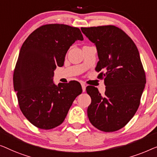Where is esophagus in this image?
Here are the masks:
<instances>
[{
	"label": "esophagus",
	"instance_id": "obj_1",
	"mask_svg": "<svg viewBox=\"0 0 157 157\" xmlns=\"http://www.w3.org/2000/svg\"><path fill=\"white\" fill-rule=\"evenodd\" d=\"M82 92H85L86 90V85L84 83H82Z\"/></svg>",
	"mask_w": 157,
	"mask_h": 157
}]
</instances>
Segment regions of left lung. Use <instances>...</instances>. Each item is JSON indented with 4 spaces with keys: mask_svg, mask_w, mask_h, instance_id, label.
Segmentation results:
<instances>
[{
    "mask_svg": "<svg viewBox=\"0 0 157 157\" xmlns=\"http://www.w3.org/2000/svg\"><path fill=\"white\" fill-rule=\"evenodd\" d=\"M96 45L99 59L95 67L99 79L105 80L103 96L87 86L92 101L87 108L90 122L105 132L117 131L137 111L146 83L145 72L138 49L122 29L114 25L81 28Z\"/></svg>",
    "mask_w": 157,
    "mask_h": 157,
    "instance_id": "left-lung-1",
    "label": "left lung"
}]
</instances>
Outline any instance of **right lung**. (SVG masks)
Instances as JSON below:
<instances>
[{
  "mask_svg": "<svg viewBox=\"0 0 157 157\" xmlns=\"http://www.w3.org/2000/svg\"><path fill=\"white\" fill-rule=\"evenodd\" d=\"M78 40H83L78 28L47 24L35 30L21 48L13 86L22 113L39 129L60 125L82 92L77 81L56 86L52 80L54 70L63 65L68 49Z\"/></svg>",
  "mask_w": 157,
  "mask_h": 157,
  "instance_id": "right-lung-1",
  "label": "right lung"
}]
</instances>
